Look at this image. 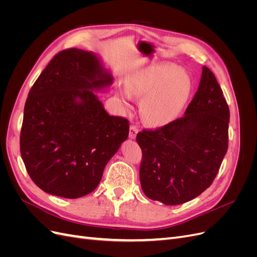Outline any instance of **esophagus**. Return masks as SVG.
Here are the masks:
<instances>
[{"label": "esophagus", "instance_id": "34e87169", "mask_svg": "<svg viewBox=\"0 0 257 257\" xmlns=\"http://www.w3.org/2000/svg\"><path fill=\"white\" fill-rule=\"evenodd\" d=\"M138 133V128L136 125H131L130 126V138L131 139H135L136 138V135Z\"/></svg>", "mask_w": 257, "mask_h": 257}]
</instances>
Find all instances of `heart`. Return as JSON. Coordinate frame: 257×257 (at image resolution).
I'll return each instance as SVG.
<instances>
[{
    "instance_id": "b5f03b06",
    "label": "heart",
    "mask_w": 257,
    "mask_h": 257,
    "mask_svg": "<svg viewBox=\"0 0 257 257\" xmlns=\"http://www.w3.org/2000/svg\"><path fill=\"white\" fill-rule=\"evenodd\" d=\"M192 81L173 63H157L132 72L119 95L126 107L132 97L142 98L141 112L147 123L161 126L180 114L191 95Z\"/></svg>"
}]
</instances>
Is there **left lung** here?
I'll list each match as a JSON object with an SVG mask.
<instances>
[{
    "label": "left lung",
    "instance_id": "left-lung-1",
    "mask_svg": "<svg viewBox=\"0 0 257 257\" xmlns=\"http://www.w3.org/2000/svg\"><path fill=\"white\" fill-rule=\"evenodd\" d=\"M228 123L229 109L220 84L203 66L198 90L182 118L137 134L145 195L167 206L200 195L211 185L226 154Z\"/></svg>",
    "mask_w": 257,
    "mask_h": 257
}]
</instances>
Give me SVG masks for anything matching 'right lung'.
<instances>
[{
    "label": "right lung",
    "mask_w": 257,
    "mask_h": 257,
    "mask_svg": "<svg viewBox=\"0 0 257 257\" xmlns=\"http://www.w3.org/2000/svg\"><path fill=\"white\" fill-rule=\"evenodd\" d=\"M112 81L96 53L72 48L54 56L31 88L20 151L28 174L44 192L64 198L93 192L126 141L128 121L108 114L95 94Z\"/></svg>",
    "instance_id": "obj_1"
}]
</instances>
